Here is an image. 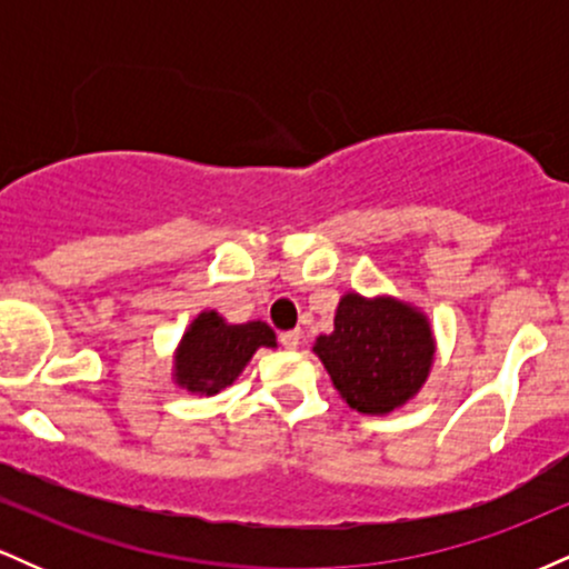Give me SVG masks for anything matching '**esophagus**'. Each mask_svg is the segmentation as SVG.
I'll use <instances>...</instances> for the list:
<instances>
[{
	"label": "esophagus",
	"mask_w": 569,
	"mask_h": 569,
	"mask_svg": "<svg viewBox=\"0 0 569 569\" xmlns=\"http://www.w3.org/2000/svg\"><path fill=\"white\" fill-rule=\"evenodd\" d=\"M278 339H280V345H283L286 350H297V348H299V339H302V335H299V331L293 329V331H283V335H280Z\"/></svg>",
	"instance_id": "esophagus-1"
}]
</instances>
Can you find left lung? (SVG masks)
I'll list each match as a JSON object with an SVG mask.
<instances>
[{"mask_svg":"<svg viewBox=\"0 0 569 569\" xmlns=\"http://www.w3.org/2000/svg\"><path fill=\"white\" fill-rule=\"evenodd\" d=\"M312 350L350 409L388 415L428 380L433 335L426 316L398 299L345 293L335 331L318 337Z\"/></svg>","mask_w":569,"mask_h":569,"instance_id":"8db88e82","label":"left lung"}]
</instances>
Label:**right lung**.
I'll list each match as a JSON object with an SVG mask.
<instances>
[{
  "mask_svg": "<svg viewBox=\"0 0 569 569\" xmlns=\"http://www.w3.org/2000/svg\"><path fill=\"white\" fill-rule=\"evenodd\" d=\"M259 348H276V331L267 323H227L219 312H200L179 345L176 382L189 393H219L238 380Z\"/></svg>",
  "mask_w": 569,
  "mask_h": 569,
  "instance_id": "add662e5",
  "label": "right lung"
}]
</instances>
